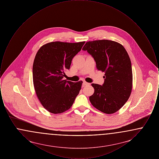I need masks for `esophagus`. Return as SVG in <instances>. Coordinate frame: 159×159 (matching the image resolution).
<instances>
[{
	"instance_id": "1",
	"label": "esophagus",
	"mask_w": 159,
	"mask_h": 159,
	"mask_svg": "<svg viewBox=\"0 0 159 159\" xmlns=\"http://www.w3.org/2000/svg\"><path fill=\"white\" fill-rule=\"evenodd\" d=\"M83 86H88V85H89L90 84V83H88V82H85V81H84L83 82Z\"/></svg>"
}]
</instances>
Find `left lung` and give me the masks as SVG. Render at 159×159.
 Wrapping results in <instances>:
<instances>
[{
    "mask_svg": "<svg viewBox=\"0 0 159 159\" xmlns=\"http://www.w3.org/2000/svg\"><path fill=\"white\" fill-rule=\"evenodd\" d=\"M96 62L98 70L104 72L102 86L92 83L94 93L89 100L102 113L113 114L127 102L132 89L131 61L120 43L109 40L89 41L83 46Z\"/></svg>",
    "mask_w": 159,
    "mask_h": 159,
    "instance_id": "8db88e82",
    "label": "left lung"
}]
</instances>
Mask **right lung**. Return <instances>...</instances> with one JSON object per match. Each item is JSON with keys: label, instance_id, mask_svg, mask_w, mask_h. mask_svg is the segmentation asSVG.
<instances>
[{"label": "right lung", "instance_id": "add662e5", "mask_svg": "<svg viewBox=\"0 0 159 159\" xmlns=\"http://www.w3.org/2000/svg\"><path fill=\"white\" fill-rule=\"evenodd\" d=\"M84 43L52 42L38 50L33 66V84L40 103L51 113L70 109L81 89L82 81L75 83L62 79Z\"/></svg>", "mask_w": 159, "mask_h": 159}]
</instances>
